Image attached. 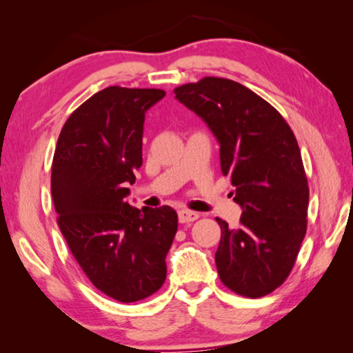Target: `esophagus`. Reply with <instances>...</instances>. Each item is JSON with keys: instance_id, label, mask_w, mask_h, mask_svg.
<instances>
[{"instance_id": "obj_1", "label": "esophagus", "mask_w": 353, "mask_h": 353, "mask_svg": "<svg viewBox=\"0 0 353 353\" xmlns=\"http://www.w3.org/2000/svg\"><path fill=\"white\" fill-rule=\"evenodd\" d=\"M177 214H179V223H181V224H190V223H193V221L199 218V213L187 210V208H182V210H179Z\"/></svg>"}]
</instances>
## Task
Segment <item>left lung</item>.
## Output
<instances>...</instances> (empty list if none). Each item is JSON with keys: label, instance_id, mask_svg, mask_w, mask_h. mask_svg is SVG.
I'll return each mask as SVG.
<instances>
[{"label": "left lung", "instance_id": "1", "mask_svg": "<svg viewBox=\"0 0 353 353\" xmlns=\"http://www.w3.org/2000/svg\"><path fill=\"white\" fill-rule=\"evenodd\" d=\"M174 93L216 137L221 171L243 210L236 229L216 218L221 282L250 299L270 294L290 276L307 232L308 182L296 137L270 103L235 81L204 77Z\"/></svg>", "mask_w": 353, "mask_h": 353}]
</instances>
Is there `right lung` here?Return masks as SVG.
<instances>
[{
	"instance_id": "1",
	"label": "right lung",
	"mask_w": 353,
	"mask_h": 353,
	"mask_svg": "<svg viewBox=\"0 0 353 353\" xmlns=\"http://www.w3.org/2000/svg\"><path fill=\"white\" fill-rule=\"evenodd\" d=\"M159 88L107 87L71 113L52 159L51 194L71 254L97 288L130 303L160 290L177 213L129 205L128 183L143 163L146 110Z\"/></svg>"
}]
</instances>
